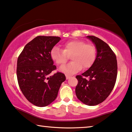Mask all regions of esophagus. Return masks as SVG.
<instances>
[{
	"label": "esophagus",
	"instance_id": "esophagus-1",
	"mask_svg": "<svg viewBox=\"0 0 132 132\" xmlns=\"http://www.w3.org/2000/svg\"><path fill=\"white\" fill-rule=\"evenodd\" d=\"M70 77L69 76H68V75H66V78L67 80H68V79H69Z\"/></svg>",
	"mask_w": 132,
	"mask_h": 132
}]
</instances>
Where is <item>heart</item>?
I'll use <instances>...</instances> for the list:
<instances>
[{"label":"heart","instance_id":"1","mask_svg":"<svg viewBox=\"0 0 132 132\" xmlns=\"http://www.w3.org/2000/svg\"><path fill=\"white\" fill-rule=\"evenodd\" d=\"M70 56V63L59 69L60 72L72 75L80 71L81 68L87 69L93 65L96 57V49L94 45L86 44L80 40H73L63 45V50L54 47L51 52L52 59L59 66L63 65Z\"/></svg>","mask_w":132,"mask_h":132}]
</instances>
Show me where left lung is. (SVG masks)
I'll list each match as a JSON object with an SVG mask.
<instances>
[{
    "label": "left lung",
    "instance_id": "8db88e82",
    "mask_svg": "<svg viewBox=\"0 0 132 132\" xmlns=\"http://www.w3.org/2000/svg\"><path fill=\"white\" fill-rule=\"evenodd\" d=\"M87 38L95 45L96 57L93 65L81 74L89 77V80L81 75L76 76L78 83L75 92L82 103L95 106L103 102L112 92L116 80L118 64L116 55L107 43L94 36Z\"/></svg>",
    "mask_w": 132,
    "mask_h": 132
}]
</instances>
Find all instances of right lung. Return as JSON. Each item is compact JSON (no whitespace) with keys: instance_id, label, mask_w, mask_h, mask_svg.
Listing matches in <instances>:
<instances>
[{"instance_id":"right-lung-1","label":"right lung","mask_w":132,"mask_h":132,"mask_svg":"<svg viewBox=\"0 0 132 132\" xmlns=\"http://www.w3.org/2000/svg\"><path fill=\"white\" fill-rule=\"evenodd\" d=\"M60 39L57 36H37L25 46L18 59L16 73L20 89L28 101L38 107L52 103L66 80L65 75L60 72L49 76L56 69L51 52Z\"/></svg>"}]
</instances>
